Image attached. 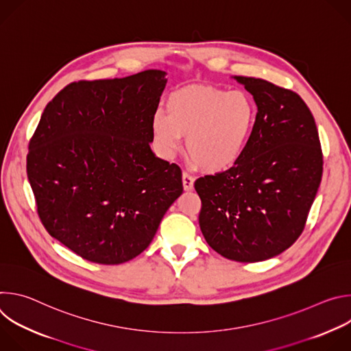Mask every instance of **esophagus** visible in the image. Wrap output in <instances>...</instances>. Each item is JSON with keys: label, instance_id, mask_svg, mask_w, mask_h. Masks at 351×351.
Returning <instances> with one entry per match:
<instances>
[{"label": "esophagus", "instance_id": "34e87169", "mask_svg": "<svg viewBox=\"0 0 351 351\" xmlns=\"http://www.w3.org/2000/svg\"><path fill=\"white\" fill-rule=\"evenodd\" d=\"M182 182H183V189L184 190H191L193 186H194V178L187 172H183Z\"/></svg>", "mask_w": 351, "mask_h": 351}]
</instances>
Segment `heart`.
<instances>
[{
	"instance_id": "b5f03b06",
	"label": "heart",
	"mask_w": 351,
	"mask_h": 351,
	"mask_svg": "<svg viewBox=\"0 0 351 351\" xmlns=\"http://www.w3.org/2000/svg\"><path fill=\"white\" fill-rule=\"evenodd\" d=\"M257 122V108L243 91L191 86L172 93L165 112L152 122L154 141L164 158H173L182 137L190 158L204 171L229 169L243 157Z\"/></svg>"
}]
</instances>
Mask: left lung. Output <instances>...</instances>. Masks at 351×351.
Listing matches in <instances>:
<instances>
[{
  "label": "left lung",
  "instance_id": "1",
  "mask_svg": "<svg viewBox=\"0 0 351 351\" xmlns=\"http://www.w3.org/2000/svg\"><path fill=\"white\" fill-rule=\"evenodd\" d=\"M234 79L257 104L256 128L237 164L195 180L198 222L218 254L257 263L283 253L303 233L322 178V149L297 93L263 79Z\"/></svg>",
  "mask_w": 351,
  "mask_h": 351
}]
</instances>
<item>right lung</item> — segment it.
Listing matches in <instances>:
<instances>
[{"label":"right lung","instance_id":"add662e5","mask_svg":"<svg viewBox=\"0 0 351 351\" xmlns=\"http://www.w3.org/2000/svg\"><path fill=\"white\" fill-rule=\"evenodd\" d=\"M164 71L80 80L49 101L29 143L27 179L47 232L82 258L126 263L182 194V171L152 152Z\"/></svg>","mask_w":351,"mask_h":351}]
</instances>
